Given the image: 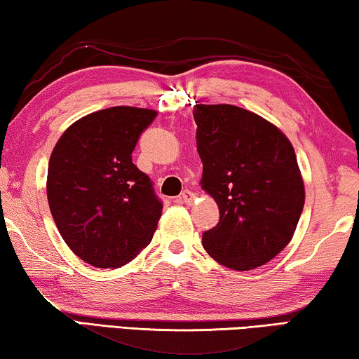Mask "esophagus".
Returning a JSON list of instances; mask_svg holds the SVG:
<instances>
[{"instance_id":"1","label":"esophagus","mask_w":359,"mask_h":359,"mask_svg":"<svg viewBox=\"0 0 359 359\" xmlns=\"http://www.w3.org/2000/svg\"><path fill=\"white\" fill-rule=\"evenodd\" d=\"M194 198H196V194L192 191H183L181 192V196H180V201L183 202V203H187V205H191L192 202H194Z\"/></svg>"}]
</instances>
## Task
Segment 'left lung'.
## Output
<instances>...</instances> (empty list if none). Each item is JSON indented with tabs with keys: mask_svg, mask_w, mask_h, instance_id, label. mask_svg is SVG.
<instances>
[{
	"mask_svg": "<svg viewBox=\"0 0 359 359\" xmlns=\"http://www.w3.org/2000/svg\"><path fill=\"white\" fill-rule=\"evenodd\" d=\"M201 184L218 203L219 222L203 249L224 266H262L289 244L305 203L295 151L283 131L250 110L197 104Z\"/></svg>",
	"mask_w": 359,
	"mask_h": 359,
	"instance_id": "obj_1",
	"label": "left lung"
}]
</instances>
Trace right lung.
<instances>
[{
	"instance_id": "right-lung-1",
	"label": "right lung",
	"mask_w": 359,
	"mask_h": 359,
	"mask_svg": "<svg viewBox=\"0 0 359 359\" xmlns=\"http://www.w3.org/2000/svg\"><path fill=\"white\" fill-rule=\"evenodd\" d=\"M156 110L117 106L70 125L48 165V203L65 244L96 268H118L152 241L162 202L131 161Z\"/></svg>"
}]
</instances>
